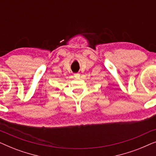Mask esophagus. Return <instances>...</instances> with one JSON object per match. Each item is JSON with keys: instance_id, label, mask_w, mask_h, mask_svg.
Segmentation results:
<instances>
[{"instance_id": "1", "label": "esophagus", "mask_w": 156, "mask_h": 156, "mask_svg": "<svg viewBox=\"0 0 156 156\" xmlns=\"http://www.w3.org/2000/svg\"><path fill=\"white\" fill-rule=\"evenodd\" d=\"M74 76H75V77H79V76H80V74L79 73L74 74Z\"/></svg>"}]
</instances>
